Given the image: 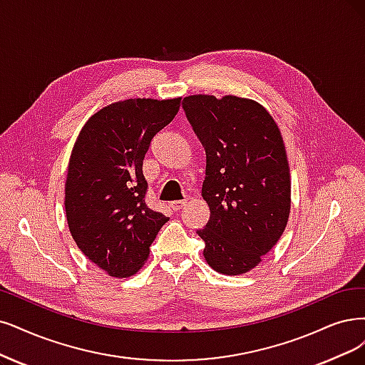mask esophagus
<instances>
[{
  "label": "esophagus",
  "mask_w": 365,
  "mask_h": 365,
  "mask_svg": "<svg viewBox=\"0 0 365 365\" xmlns=\"http://www.w3.org/2000/svg\"><path fill=\"white\" fill-rule=\"evenodd\" d=\"M186 206V201H171L170 203V207L174 210V212H178V210H180L182 207H185Z\"/></svg>",
  "instance_id": "1"
}]
</instances>
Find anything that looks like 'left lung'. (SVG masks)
Instances as JSON below:
<instances>
[{"instance_id": "1", "label": "left lung", "mask_w": 365, "mask_h": 365, "mask_svg": "<svg viewBox=\"0 0 365 365\" xmlns=\"http://www.w3.org/2000/svg\"><path fill=\"white\" fill-rule=\"evenodd\" d=\"M185 114L206 150L201 195L210 218L197 230L205 260L224 275L257 266L284 233L292 179L281 130L263 105L227 94H192Z\"/></svg>"}]
</instances>
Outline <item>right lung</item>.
Wrapping results in <instances>:
<instances>
[{
	"mask_svg": "<svg viewBox=\"0 0 365 365\" xmlns=\"http://www.w3.org/2000/svg\"><path fill=\"white\" fill-rule=\"evenodd\" d=\"M180 101L137 98L106 105L73 144L64 185L67 225L78 248L110 277L137 274L168 221L145 206L143 160Z\"/></svg>",
	"mask_w": 365,
	"mask_h": 365,
	"instance_id": "right-lung-1",
	"label": "right lung"
}]
</instances>
